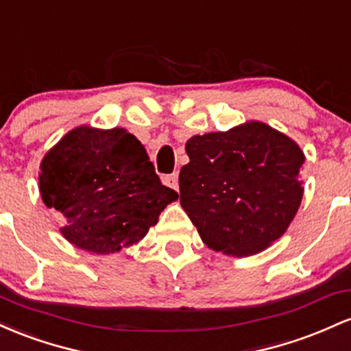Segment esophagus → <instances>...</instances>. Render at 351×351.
I'll return each instance as SVG.
<instances>
[{
	"label": "esophagus",
	"instance_id": "34e87169",
	"mask_svg": "<svg viewBox=\"0 0 351 351\" xmlns=\"http://www.w3.org/2000/svg\"><path fill=\"white\" fill-rule=\"evenodd\" d=\"M162 182L167 187H172L174 191H179V176L177 174H169L162 177Z\"/></svg>",
	"mask_w": 351,
	"mask_h": 351
}]
</instances>
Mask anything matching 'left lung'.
Segmentation results:
<instances>
[{
	"label": "left lung",
	"instance_id": "8db88e82",
	"mask_svg": "<svg viewBox=\"0 0 351 351\" xmlns=\"http://www.w3.org/2000/svg\"><path fill=\"white\" fill-rule=\"evenodd\" d=\"M186 151L180 206L208 249L247 257L285 234L303 197L297 143L250 121L191 137Z\"/></svg>",
	"mask_w": 351,
	"mask_h": 351
}]
</instances>
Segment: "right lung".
I'll return each instance as SVG.
<instances>
[{"label":"right lung","mask_w":351,"mask_h":351,"mask_svg":"<svg viewBox=\"0 0 351 351\" xmlns=\"http://www.w3.org/2000/svg\"><path fill=\"white\" fill-rule=\"evenodd\" d=\"M39 192L46 207L68 220L64 239L99 255L139 242L179 199L162 186L136 136L88 125L69 131L45 156Z\"/></svg>","instance_id":"add662e5"}]
</instances>
